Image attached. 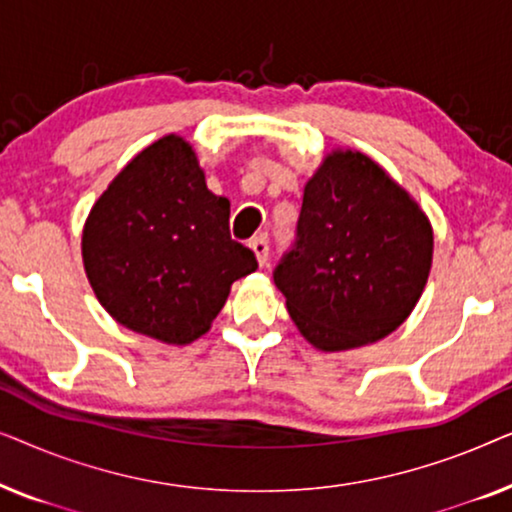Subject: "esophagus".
Segmentation results:
<instances>
[{
  "label": "esophagus",
  "mask_w": 512,
  "mask_h": 512,
  "mask_svg": "<svg viewBox=\"0 0 512 512\" xmlns=\"http://www.w3.org/2000/svg\"><path fill=\"white\" fill-rule=\"evenodd\" d=\"M249 249L254 251L258 265L268 263V242H265V237H254V240L249 242Z\"/></svg>",
  "instance_id": "34e87169"
}]
</instances>
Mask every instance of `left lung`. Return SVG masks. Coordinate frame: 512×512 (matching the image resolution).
<instances>
[{"mask_svg":"<svg viewBox=\"0 0 512 512\" xmlns=\"http://www.w3.org/2000/svg\"><path fill=\"white\" fill-rule=\"evenodd\" d=\"M433 226L419 202L356 149H331L303 188L298 244L275 270L286 310L319 352L387 338L429 282Z\"/></svg>","mask_w":512,"mask_h":512,"instance_id":"left-lung-1","label":"left lung"}]
</instances>
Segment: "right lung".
Here are the masks:
<instances>
[{
    "label": "right lung",
    "instance_id": "right-lung-1",
    "mask_svg": "<svg viewBox=\"0 0 512 512\" xmlns=\"http://www.w3.org/2000/svg\"><path fill=\"white\" fill-rule=\"evenodd\" d=\"M230 202L207 188L193 144L165 135L109 181L81 233L83 270L118 324L165 345L202 338L230 286L258 268L228 233Z\"/></svg>",
    "mask_w": 512,
    "mask_h": 512
}]
</instances>
